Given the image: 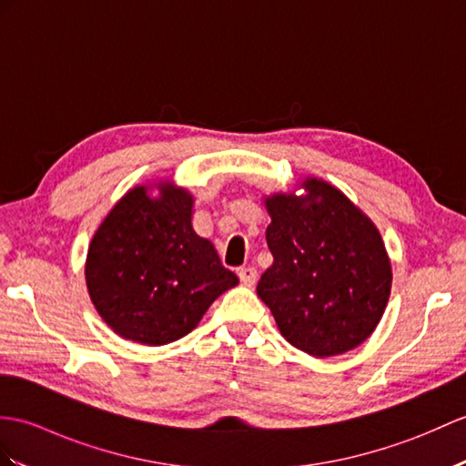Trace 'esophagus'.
<instances>
[{
    "label": "esophagus",
    "instance_id": "esophagus-1",
    "mask_svg": "<svg viewBox=\"0 0 466 466\" xmlns=\"http://www.w3.org/2000/svg\"><path fill=\"white\" fill-rule=\"evenodd\" d=\"M238 278H240V282L244 284V286H254V282H256V269L252 268V266H248V268H238Z\"/></svg>",
    "mask_w": 466,
    "mask_h": 466
}]
</instances>
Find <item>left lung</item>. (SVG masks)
Returning a JSON list of instances; mask_svg holds the SVG:
<instances>
[{
  "label": "left lung",
  "instance_id": "obj_1",
  "mask_svg": "<svg viewBox=\"0 0 466 466\" xmlns=\"http://www.w3.org/2000/svg\"><path fill=\"white\" fill-rule=\"evenodd\" d=\"M301 188V197L264 200L274 264L256 289L294 348L331 357L377 328L391 294V262L380 230L341 190L319 178Z\"/></svg>",
  "mask_w": 466,
  "mask_h": 466
}]
</instances>
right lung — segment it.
Segmentation results:
<instances>
[{
    "label": "right lung",
    "mask_w": 466,
    "mask_h": 466,
    "mask_svg": "<svg viewBox=\"0 0 466 466\" xmlns=\"http://www.w3.org/2000/svg\"><path fill=\"white\" fill-rule=\"evenodd\" d=\"M135 187L106 214L89 244L86 289L115 333L143 345L177 341L212 301L238 284L207 238L192 230L188 190Z\"/></svg>",
    "instance_id": "right-lung-1"
}]
</instances>
